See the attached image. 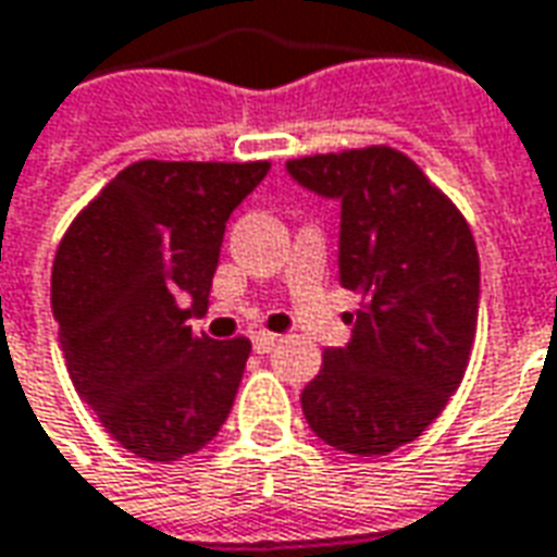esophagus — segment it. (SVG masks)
<instances>
[{
	"mask_svg": "<svg viewBox=\"0 0 557 557\" xmlns=\"http://www.w3.org/2000/svg\"><path fill=\"white\" fill-rule=\"evenodd\" d=\"M251 345L258 354H270L275 345H278V335L267 333V330H258V333H251Z\"/></svg>",
	"mask_w": 557,
	"mask_h": 557,
	"instance_id": "34e87169",
	"label": "esophagus"
}]
</instances>
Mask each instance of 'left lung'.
Segmentation results:
<instances>
[{
	"label": "left lung",
	"instance_id": "obj_1",
	"mask_svg": "<svg viewBox=\"0 0 557 557\" xmlns=\"http://www.w3.org/2000/svg\"><path fill=\"white\" fill-rule=\"evenodd\" d=\"M342 207L338 282L362 297L350 342L302 389L306 423L350 456L417 441L461 384L480 311L471 227L408 156L366 146L285 164Z\"/></svg>",
	"mask_w": 557,
	"mask_h": 557
}]
</instances>
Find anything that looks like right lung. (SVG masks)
Listing matches in <instances>:
<instances>
[{"label": "right lung", "mask_w": 557, "mask_h": 557, "mask_svg": "<svg viewBox=\"0 0 557 557\" xmlns=\"http://www.w3.org/2000/svg\"><path fill=\"white\" fill-rule=\"evenodd\" d=\"M270 161H137L59 243L50 306L74 389L113 441L149 461L203 449L234 408L248 338L188 321L209 306L224 224Z\"/></svg>", "instance_id": "add662e5"}]
</instances>
